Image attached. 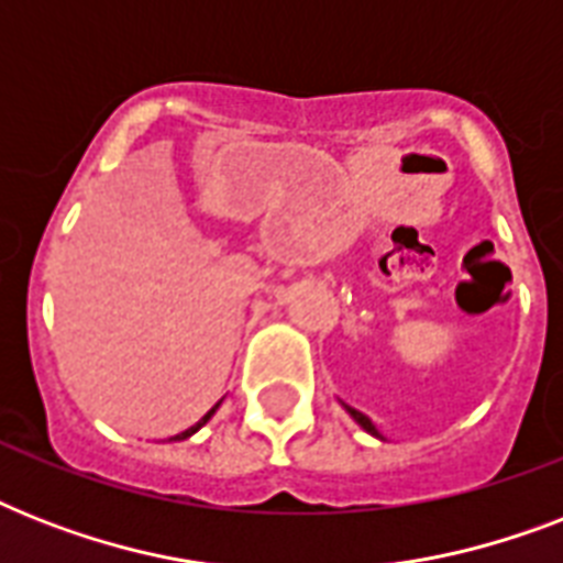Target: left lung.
Listing matches in <instances>:
<instances>
[{"label": "left lung", "mask_w": 563, "mask_h": 563, "mask_svg": "<svg viewBox=\"0 0 563 563\" xmlns=\"http://www.w3.org/2000/svg\"><path fill=\"white\" fill-rule=\"evenodd\" d=\"M342 406H344V411H347V415H351V418L356 420V423H360L362 429H365V432H368V435H374V438H379V441H383V435H379V429H376L374 423H371L368 415H362V411L351 409V406H347V402H342Z\"/></svg>", "instance_id": "8db88e82"}]
</instances>
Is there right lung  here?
<instances>
[{
	"label": "right lung",
	"mask_w": 563,
	"mask_h": 563,
	"mask_svg": "<svg viewBox=\"0 0 563 563\" xmlns=\"http://www.w3.org/2000/svg\"><path fill=\"white\" fill-rule=\"evenodd\" d=\"M219 406H221V400H219V402H216V406H212V409H210V411H207V415H203V418H201V420H198V423H195V427L184 429V432H178V435H172V438H169V441H184V438L195 435V432H198V429H201V427H203V423H207V420H210V418H212V415H216V411H219Z\"/></svg>",
	"instance_id": "add662e5"
}]
</instances>
